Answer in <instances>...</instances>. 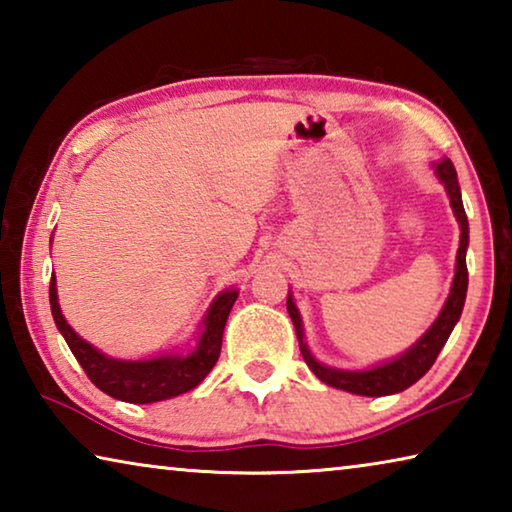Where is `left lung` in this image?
Listing matches in <instances>:
<instances>
[{
  "instance_id": "1",
  "label": "left lung",
  "mask_w": 512,
  "mask_h": 512,
  "mask_svg": "<svg viewBox=\"0 0 512 512\" xmlns=\"http://www.w3.org/2000/svg\"><path fill=\"white\" fill-rule=\"evenodd\" d=\"M436 173H438L440 183L445 185L447 194H449V203H452L456 219H458V223H461V246H458V255H456V275H454L452 293H449V298L445 302L443 311H440L436 323L431 325L429 332L424 334L409 352L402 354L400 359H395L391 363H384V366L361 370V372L327 368L309 354L305 341H302L300 314H298L296 305H293L291 296L287 298V309H289L293 325H296L302 359H305L311 372H314L320 381H325L327 386L341 388V391H348L354 395H366V397L393 395V393L404 391V388L413 386L422 375H427V370L433 366V361L438 359V354H440V350H443V345L447 343L449 334H452L454 325L458 323V318H461V311L465 305V293H467L465 250H467V241H470V235H467V216L463 210L461 187H458V178H456V169H454L452 160L449 158L440 160L436 164Z\"/></svg>"
}]
</instances>
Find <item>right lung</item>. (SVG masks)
<instances>
[{
	"instance_id": "right-lung-1",
	"label": "right lung",
	"mask_w": 512,
	"mask_h": 512,
	"mask_svg": "<svg viewBox=\"0 0 512 512\" xmlns=\"http://www.w3.org/2000/svg\"><path fill=\"white\" fill-rule=\"evenodd\" d=\"M237 300V291H225L212 302L205 316V329L198 341L196 350L187 357H160L149 361H117L110 359L99 350H94L88 341H83L67 320L60 314L56 296V277L49 284L51 314H54L56 327L65 336L69 350L81 363L85 375L94 386L110 397L121 402L151 404L169 400L180 393L196 388L205 379L207 372L214 368L221 354L223 327L230 316V309Z\"/></svg>"
}]
</instances>
